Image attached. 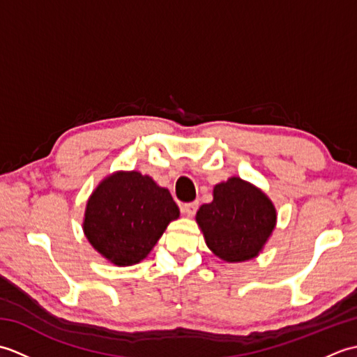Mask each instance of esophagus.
I'll return each mask as SVG.
<instances>
[{
  "mask_svg": "<svg viewBox=\"0 0 357 357\" xmlns=\"http://www.w3.org/2000/svg\"><path fill=\"white\" fill-rule=\"evenodd\" d=\"M198 207H199L198 202H188V204H184V206H183L184 215H187L188 218H192V216L196 213V210H198Z\"/></svg>",
  "mask_w": 357,
  "mask_h": 357,
  "instance_id": "1",
  "label": "esophagus"
}]
</instances>
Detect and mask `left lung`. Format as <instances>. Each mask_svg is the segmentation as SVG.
I'll return each instance as SVG.
<instances>
[{
    "label": "left lung",
    "instance_id": "1",
    "mask_svg": "<svg viewBox=\"0 0 357 357\" xmlns=\"http://www.w3.org/2000/svg\"><path fill=\"white\" fill-rule=\"evenodd\" d=\"M275 204L259 187L231 176L213 187V201L204 204L196 222L211 253L224 262L259 256L276 227Z\"/></svg>",
    "mask_w": 357,
    "mask_h": 357
}]
</instances>
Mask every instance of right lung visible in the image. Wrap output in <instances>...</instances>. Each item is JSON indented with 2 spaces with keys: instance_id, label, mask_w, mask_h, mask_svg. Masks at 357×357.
Listing matches in <instances>:
<instances>
[{
  "instance_id": "1",
  "label": "right lung",
  "mask_w": 357,
  "mask_h": 357,
  "mask_svg": "<svg viewBox=\"0 0 357 357\" xmlns=\"http://www.w3.org/2000/svg\"><path fill=\"white\" fill-rule=\"evenodd\" d=\"M179 207L165 187L136 170L107 174L89 196L82 231L118 267L139 264L153 250Z\"/></svg>"
}]
</instances>
